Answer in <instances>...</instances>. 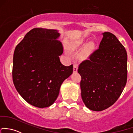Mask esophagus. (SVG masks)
Masks as SVG:
<instances>
[{
	"instance_id": "34e87169",
	"label": "esophagus",
	"mask_w": 133,
	"mask_h": 133,
	"mask_svg": "<svg viewBox=\"0 0 133 133\" xmlns=\"http://www.w3.org/2000/svg\"><path fill=\"white\" fill-rule=\"evenodd\" d=\"M78 71V64H73V72H76Z\"/></svg>"
}]
</instances>
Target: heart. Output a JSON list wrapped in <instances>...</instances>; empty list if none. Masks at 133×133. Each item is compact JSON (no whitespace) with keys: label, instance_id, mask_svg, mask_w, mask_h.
Masks as SVG:
<instances>
[{"label":"heart","instance_id":"1","mask_svg":"<svg viewBox=\"0 0 133 133\" xmlns=\"http://www.w3.org/2000/svg\"><path fill=\"white\" fill-rule=\"evenodd\" d=\"M84 44V41L83 39H79L78 41L75 42L72 45V50H78ZM94 49V44L93 43H89L87 44L86 46L83 49V51L80 53L79 55V58L80 60H84L87 58L89 55L92 53Z\"/></svg>","mask_w":133,"mask_h":133}]
</instances>
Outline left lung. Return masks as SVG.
Returning <instances> with one entry per match:
<instances>
[{
  "label": "left lung",
  "instance_id": "obj_1",
  "mask_svg": "<svg viewBox=\"0 0 133 133\" xmlns=\"http://www.w3.org/2000/svg\"><path fill=\"white\" fill-rule=\"evenodd\" d=\"M99 48L79 65L82 97L93 111L106 110L121 95L128 78V55L113 34L104 32Z\"/></svg>",
  "mask_w": 133,
  "mask_h": 133
}]
</instances>
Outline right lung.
Masks as SVG:
<instances>
[{"label":"right lung","instance_id":"right-lung-1","mask_svg":"<svg viewBox=\"0 0 133 133\" xmlns=\"http://www.w3.org/2000/svg\"><path fill=\"white\" fill-rule=\"evenodd\" d=\"M57 30L35 28L15 48L12 81L20 96L37 108L51 106L57 99L62 82L72 73L73 66H64Z\"/></svg>","mask_w":133,"mask_h":133}]
</instances>
